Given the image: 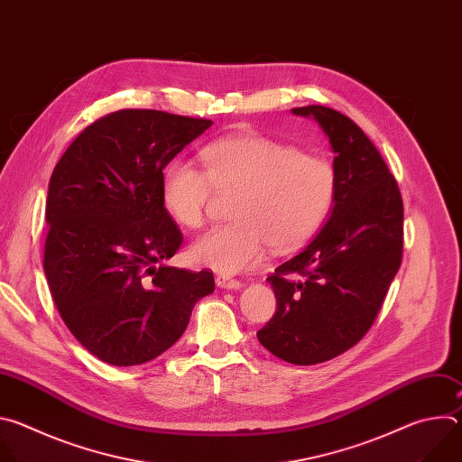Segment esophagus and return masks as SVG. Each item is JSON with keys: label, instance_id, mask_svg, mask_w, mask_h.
<instances>
[{"label": "esophagus", "instance_id": "34e87169", "mask_svg": "<svg viewBox=\"0 0 462 462\" xmlns=\"http://www.w3.org/2000/svg\"><path fill=\"white\" fill-rule=\"evenodd\" d=\"M216 283H217V287H221V289H232V291H237V289H241L243 287V283L239 282V280H234V278H230V276H217L216 278Z\"/></svg>", "mask_w": 462, "mask_h": 462}]
</instances>
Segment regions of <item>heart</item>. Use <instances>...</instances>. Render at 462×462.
I'll return each instance as SVG.
<instances>
[{
  "instance_id": "obj_1",
  "label": "heart",
  "mask_w": 462,
  "mask_h": 462,
  "mask_svg": "<svg viewBox=\"0 0 462 462\" xmlns=\"http://www.w3.org/2000/svg\"><path fill=\"white\" fill-rule=\"evenodd\" d=\"M205 170L177 159L162 175V203L186 228H201L214 193H236L232 219L197 239L191 259L221 274L255 267L267 245L289 252L331 214L338 171L323 155L255 134L234 135L201 152Z\"/></svg>"
}]
</instances>
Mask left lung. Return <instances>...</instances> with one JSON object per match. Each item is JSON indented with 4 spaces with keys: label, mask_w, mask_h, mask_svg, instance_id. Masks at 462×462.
I'll return each mask as SVG.
<instances>
[{
    "label": "left lung",
    "mask_w": 462,
    "mask_h": 462,
    "mask_svg": "<svg viewBox=\"0 0 462 462\" xmlns=\"http://www.w3.org/2000/svg\"><path fill=\"white\" fill-rule=\"evenodd\" d=\"M292 113L314 116L331 141L338 195L319 234L267 278L276 312L257 340L289 364L314 365L356 346L374 323L402 263L404 205L385 161L349 116L325 106Z\"/></svg>",
    "instance_id": "8db88e82"
}]
</instances>
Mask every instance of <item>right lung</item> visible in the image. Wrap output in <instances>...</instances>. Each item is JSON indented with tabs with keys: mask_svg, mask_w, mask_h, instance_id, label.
Returning a JSON list of instances; mask_svg holds the SVG:
<instances>
[{
	"mask_svg": "<svg viewBox=\"0 0 462 462\" xmlns=\"http://www.w3.org/2000/svg\"><path fill=\"white\" fill-rule=\"evenodd\" d=\"M212 125L157 109H120L65 150L49 180L43 271L73 337L111 365L170 349L191 309L214 292L212 271L162 265L182 232L162 203V170Z\"/></svg>",
	"mask_w": 462,
	"mask_h": 462,
	"instance_id": "right-lung-1",
	"label": "right lung"
}]
</instances>
